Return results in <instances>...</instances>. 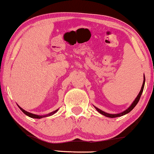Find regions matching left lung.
<instances>
[{
	"instance_id": "obj_1",
	"label": "left lung",
	"mask_w": 154,
	"mask_h": 154,
	"mask_svg": "<svg viewBox=\"0 0 154 154\" xmlns=\"http://www.w3.org/2000/svg\"><path fill=\"white\" fill-rule=\"evenodd\" d=\"M145 82H146V78H145V75H144V77H143V85H142V87H141L140 91V93H138V95H137V96L136 97V98L135 99V100H134V101L132 102L131 105H130V106H129L128 109H126V110H125L124 111H122V112L118 113V114H109V113H106V112H105V111L100 110V109H98V108L95 107V106H94L95 109H96V110L98 111V112L100 113V114H101L102 115L106 116V117H109V118L119 117V116H123V115H125V114H128L129 112H130V111H131L132 109H133L135 107V106L137 105V103H138L140 98L141 95H142V93H143V88H144V85H145Z\"/></svg>"
}]
</instances>
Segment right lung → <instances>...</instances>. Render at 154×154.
<instances>
[{"instance_id": "right-lung-1", "label": "right lung", "mask_w": 154, "mask_h": 154, "mask_svg": "<svg viewBox=\"0 0 154 154\" xmlns=\"http://www.w3.org/2000/svg\"><path fill=\"white\" fill-rule=\"evenodd\" d=\"M17 106H18V107L19 108V109H21V111H22V112L24 113V114H26V116H29V117H31V118H34V119H41V118H43V117H46V116H51V115H53V114H54L55 113H56V112H57L58 110H59V109H56V111H53V112L50 113V114H46V115H37V114H32V113H29V112H28V111H25V110H24V109H23L22 108H21L20 106H19L18 105V104H17Z\"/></svg>"}]
</instances>
